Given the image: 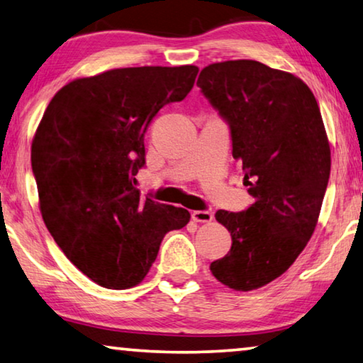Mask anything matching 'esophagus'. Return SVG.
I'll return each instance as SVG.
<instances>
[{"label":"esophagus","instance_id":"esophagus-1","mask_svg":"<svg viewBox=\"0 0 363 363\" xmlns=\"http://www.w3.org/2000/svg\"><path fill=\"white\" fill-rule=\"evenodd\" d=\"M192 220L197 223H210L213 220V215L208 210H195L192 211Z\"/></svg>","mask_w":363,"mask_h":363}]
</instances>
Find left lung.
I'll use <instances>...</instances> for the list:
<instances>
[{"label": "left lung", "mask_w": 363, "mask_h": 363, "mask_svg": "<svg viewBox=\"0 0 363 363\" xmlns=\"http://www.w3.org/2000/svg\"><path fill=\"white\" fill-rule=\"evenodd\" d=\"M197 85L229 125L254 197L247 210L216 211L233 245L210 269L224 286L252 291L283 274L315 231L331 171L323 119L301 79L258 61L215 62Z\"/></svg>", "instance_id": "1"}]
</instances>
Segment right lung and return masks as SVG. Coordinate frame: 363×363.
Segmentation results:
<instances>
[{"instance_id":"add662e5","label":"right lung","mask_w":363,"mask_h":363,"mask_svg":"<svg viewBox=\"0 0 363 363\" xmlns=\"http://www.w3.org/2000/svg\"><path fill=\"white\" fill-rule=\"evenodd\" d=\"M199 67H124L72 80L50 101L32 142L40 210L55 242L108 289L145 278L164 234L191 213L135 184L145 166L148 124L192 90Z\"/></svg>"}]
</instances>
